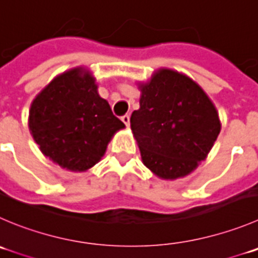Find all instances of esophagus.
<instances>
[{
	"instance_id": "esophagus-1",
	"label": "esophagus",
	"mask_w": 258,
	"mask_h": 258,
	"mask_svg": "<svg viewBox=\"0 0 258 258\" xmlns=\"http://www.w3.org/2000/svg\"><path fill=\"white\" fill-rule=\"evenodd\" d=\"M121 120H122V122L126 125V126H129V125H131V116H129V115H124V116H121Z\"/></svg>"
}]
</instances>
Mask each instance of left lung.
<instances>
[{
	"mask_svg": "<svg viewBox=\"0 0 258 258\" xmlns=\"http://www.w3.org/2000/svg\"><path fill=\"white\" fill-rule=\"evenodd\" d=\"M138 88L141 106L131 127L144 166L163 180L185 177L207 158L220 133L214 104L195 81L170 68L154 71Z\"/></svg>",
	"mask_w": 258,
	"mask_h": 258,
	"instance_id": "obj_1",
	"label": "left lung"
}]
</instances>
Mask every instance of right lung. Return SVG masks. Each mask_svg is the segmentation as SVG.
Listing matches in <instances>:
<instances>
[{"mask_svg":"<svg viewBox=\"0 0 258 258\" xmlns=\"http://www.w3.org/2000/svg\"><path fill=\"white\" fill-rule=\"evenodd\" d=\"M124 127L86 67L54 77L29 110V129L41 153L72 172L94 167L114 134Z\"/></svg>","mask_w":258,"mask_h":258,"instance_id":"obj_1","label":"right lung"}]
</instances>
